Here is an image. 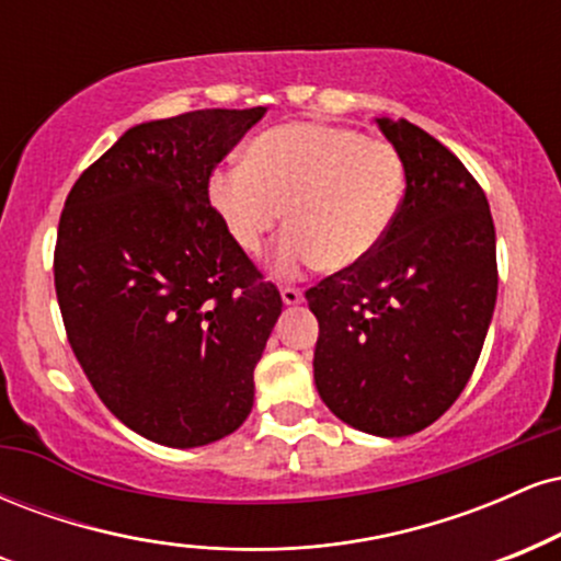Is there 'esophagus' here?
I'll return each instance as SVG.
<instances>
[{"label": "esophagus", "mask_w": 561, "mask_h": 561, "mask_svg": "<svg viewBox=\"0 0 561 561\" xmlns=\"http://www.w3.org/2000/svg\"><path fill=\"white\" fill-rule=\"evenodd\" d=\"M282 300H285V306H298L302 302V293L298 287H282Z\"/></svg>", "instance_id": "1"}]
</instances>
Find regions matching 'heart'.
<instances>
[{"instance_id":"heart-1","label":"heart","mask_w":561,"mask_h":561,"mask_svg":"<svg viewBox=\"0 0 561 561\" xmlns=\"http://www.w3.org/2000/svg\"><path fill=\"white\" fill-rule=\"evenodd\" d=\"M208 197L231 242L259 253L276 227L279 274L330 261L351 268L369 259L396 224L403 163L396 147L345 126L287 124L261 134L244 163L210 173Z\"/></svg>"}]
</instances>
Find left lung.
<instances>
[{
    "label": "left lung",
    "mask_w": 561,
    "mask_h": 561,
    "mask_svg": "<svg viewBox=\"0 0 561 561\" xmlns=\"http://www.w3.org/2000/svg\"><path fill=\"white\" fill-rule=\"evenodd\" d=\"M401 156L390 234L358 266L306 293L327 409L362 433L405 437L450 409L491 327L499 272L485 192L459 158L405 118H375Z\"/></svg>",
    "instance_id": "1"
}]
</instances>
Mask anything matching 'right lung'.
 <instances>
[{
  "mask_svg": "<svg viewBox=\"0 0 561 561\" xmlns=\"http://www.w3.org/2000/svg\"><path fill=\"white\" fill-rule=\"evenodd\" d=\"M263 115L216 107L131 126L62 208L55 289L70 347L102 403L160 446H208L253 409L282 298L231 242L208 182Z\"/></svg>",
  "mask_w": 561,
  "mask_h": 561,
  "instance_id": "add662e5",
  "label": "right lung"
}]
</instances>
